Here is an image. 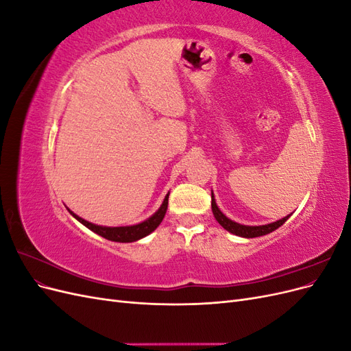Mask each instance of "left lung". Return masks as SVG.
Segmentation results:
<instances>
[{"label": "left lung", "mask_w": 351, "mask_h": 351, "mask_svg": "<svg viewBox=\"0 0 351 351\" xmlns=\"http://www.w3.org/2000/svg\"><path fill=\"white\" fill-rule=\"evenodd\" d=\"M210 197H212V202H210V206H212V212H214V217L215 219L219 222V226L222 228H226L228 232H231V234H236L239 237H244V239H253V237H261V236H265V234H269V232L275 231L278 227H281L284 222L290 218V215H287L278 221L275 222H271V224H265V226H243V224H239V222L230 219L228 217H226L224 214H222L221 209L218 208L217 202H215V196H214V192H210Z\"/></svg>", "instance_id": "1"}]
</instances>
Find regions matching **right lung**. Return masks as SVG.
I'll return each mask as SVG.
<instances>
[{
    "instance_id": "add662e5",
    "label": "right lung",
    "mask_w": 351,
    "mask_h": 351,
    "mask_svg": "<svg viewBox=\"0 0 351 351\" xmlns=\"http://www.w3.org/2000/svg\"><path fill=\"white\" fill-rule=\"evenodd\" d=\"M168 196H169V192L164 197L162 205L159 206V209L155 212L154 215H151L147 219L139 222V224H134V226H124V227L98 226V224H92V222L80 218L79 215L74 214V212L70 210V209H69V212L79 222H82L84 227H88L90 231L97 232L98 236H101L104 239L111 240V241H117V243H132V241H137V240H141L146 236H149L151 232L155 231L156 227L161 224L164 217H165L167 208H168Z\"/></svg>"
}]
</instances>
